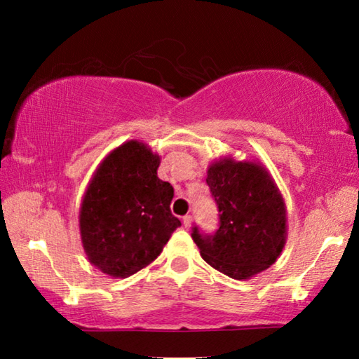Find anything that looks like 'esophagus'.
Listing matches in <instances>:
<instances>
[{"label": "esophagus", "instance_id": "esophagus-1", "mask_svg": "<svg viewBox=\"0 0 359 359\" xmlns=\"http://www.w3.org/2000/svg\"><path fill=\"white\" fill-rule=\"evenodd\" d=\"M182 223H184L185 228H190L191 226V217L190 215H185L184 218H182Z\"/></svg>", "mask_w": 359, "mask_h": 359}]
</instances>
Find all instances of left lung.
<instances>
[{
	"label": "left lung",
	"mask_w": 359,
	"mask_h": 359,
	"mask_svg": "<svg viewBox=\"0 0 359 359\" xmlns=\"http://www.w3.org/2000/svg\"><path fill=\"white\" fill-rule=\"evenodd\" d=\"M205 184L218 209V226L191 238L214 269L242 280L276 263L287 234V214L274 182L255 163L223 160L212 165Z\"/></svg>",
	"instance_id": "obj_1"
}]
</instances>
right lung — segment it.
I'll use <instances>...</instances> for the list:
<instances>
[{
    "instance_id": "add662e5",
    "label": "right lung",
    "mask_w": 359,
    "mask_h": 359,
    "mask_svg": "<svg viewBox=\"0 0 359 359\" xmlns=\"http://www.w3.org/2000/svg\"><path fill=\"white\" fill-rule=\"evenodd\" d=\"M160 156L131 141L109 155L90 182L81 208L82 244L90 263L111 277L150 264L180 226L174 188L158 179Z\"/></svg>"
}]
</instances>
